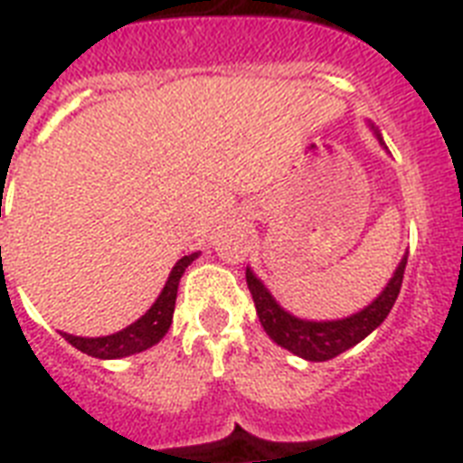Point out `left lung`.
<instances>
[{
  "instance_id": "8db88e82",
  "label": "left lung",
  "mask_w": 463,
  "mask_h": 463,
  "mask_svg": "<svg viewBox=\"0 0 463 463\" xmlns=\"http://www.w3.org/2000/svg\"><path fill=\"white\" fill-rule=\"evenodd\" d=\"M371 130H373L375 140L385 146L383 135L375 130L373 123H371ZM407 254L402 257L392 278L373 302L352 317L335 318V321H307V318L292 317L290 311H285L276 302V297L270 295L269 288L259 280L251 269H247V288H250L254 307H257L259 321H261L270 340L292 354L302 356L307 362H328L333 356L359 345L364 337L371 335L388 318L390 309L394 307V299L400 295L402 278H404V269H407Z\"/></svg>"
}]
</instances>
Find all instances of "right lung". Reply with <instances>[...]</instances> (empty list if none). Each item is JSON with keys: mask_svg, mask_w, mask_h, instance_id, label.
Instances as JSON below:
<instances>
[{"mask_svg": "<svg viewBox=\"0 0 463 463\" xmlns=\"http://www.w3.org/2000/svg\"><path fill=\"white\" fill-rule=\"evenodd\" d=\"M199 257V251H193L187 257L178 259L175 266L168 273V280L164 285L161 295L156 297V302L146 309L145 317H140L135 323H130L128 328L118 330L114 335L101 337H80L71 335V333H61L66 340L73 345L75 349H80L82 354L95 356V359H123V356L140 354L145 349L154 347L161 337L166 335L173 321V309H175V297H178V283L185 269L193 264Z\"/></svg>", "mask_w": 463, "mask_h": 463, "instance_id": "1", "label": "right lung"}]
</instances>
